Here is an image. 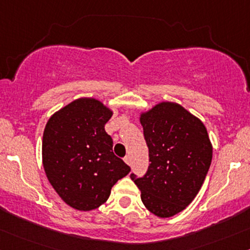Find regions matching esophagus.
Returning <instances> with one entry per match:
<instances>
[{
  "instance_id": "34e87169",
  "label": "esophagus",
  "mask_w": 250,
  "mask_h": 250,
  "mask_svg": "<svg viewBox=\"0 0 250 250\" xmlns=\"http://www.w3.org/2000/svg\"><path fill=\"white\" fill-rule=\"evenodd\" d=\"M123 160H125V163L127 164V165H131V159H130V156L129 155H127V156H125V159H123Z\"/></svg>"
}]
</instances>
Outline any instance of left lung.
<instances>
[{
	"label": "left lung",
	"instance_id": "1",
	"mask_svg": "<svg viewBox=\"0 0 250 250\" xmlns=\"http://www.w3.org/2000/svg\"><path fill=\"white\" fill-rule=\"evenodd\" d=\"M140 122L149 150L147 173L130 178L150 212L168 218L183 211L201 190L212 160L204 123L184 106L161 102L141 112Z\"/></svg>",
	"mask_w": 250,
	"mask_h": 250
}]
</instances>
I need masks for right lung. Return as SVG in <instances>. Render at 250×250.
Segmentation results:
<instances>
[{"mask_svg": "<svg viewBox=\"0 0 250 250\" xmlns=\"http://www.w3.org/2000/svg\"><path fill=\"white\" fill-rule=\"evenodd\" d=\"M112 111L96 98H78L54 112L42 136V165L52 188L79 211L100 208L130 172L112 152L104 125Z\"/></svg>", "mask_w": 250, "mask_h": 250, "instance_id": "add662e5", "label": "right lung"}]
</instances>
